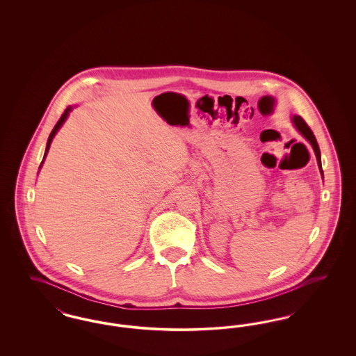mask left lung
I'll return each mask as SVG.
<instances>
[{
  "instance_id": "left-lung-1",
  "label": "left lung",
  "mask_w": 356,
  "mask_h": 356,
  "mask_svg": "<svg viewBox=\"0 0 356 356\" xmlns=\"http://www.w3.org/2000/svg\"><path fill=\"white\" fill-rule=\"evenodd\" d=\"M292 121H293L295 127L298 128V131H299L302 135L305 136V138L311 143V145H312V148H314V151H315V154H316L318 164H319V168H321V172H322L323 175L322 161H321V149H319V145H318V141H316V138H315V135L312 134L311 128L307 125V122H305V120L302 119L300 116H293Z\"/></svg>"
}]
</instances>
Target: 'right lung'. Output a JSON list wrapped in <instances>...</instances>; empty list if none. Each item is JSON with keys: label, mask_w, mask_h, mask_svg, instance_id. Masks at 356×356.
<instances>
[{"label": "right lung", "mask_w": 356, "mask_h": 356, "mask_svg": "<svg viewBox=\"0 0 356 356\" xmlns=\"http://www.w3.org/2000/svg\"><path fill=\"white\" fill-rule=\"evenodd\" d=\"M70 112V108H67L65 109V112L61 115V118H60V120L57 121V124L54 125V128L51 129V135H49V138H48V144H47V149H45V154H44V159H45V156H47V153H48V151H49V147H51V140H53V137H54V135H56V132L60 129V127L63 125V122L67 120V118H68V113ZM44 161V160H42ZM42 164V163H41Z\"/></svg>", "instance_id": "add662e5"}]
</instances>
